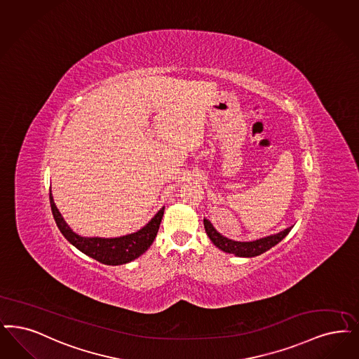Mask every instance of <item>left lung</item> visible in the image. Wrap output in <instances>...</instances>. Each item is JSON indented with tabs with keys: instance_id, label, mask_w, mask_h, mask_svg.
I'll list each match as a JSON object with an SVG mask.
<instances>
[{
	"instance_id": "8db88e82",
	"label": "left lung",
	"mask_w": 359,
	"mask_h": 359,
	"mask_svg": "<svg viewBox=\"0 0 359 359\" xmlns=\"http://www.w3.org/2000/svg\"><path fill=\"white\" fill-rule=\"evenodd\" d=\"M204 229H205L207 235L210 236V239L212 241V243L215 244L216 247H219L222 251L229 252V254H235L238 257L251 258V257H257V255L263 254L264 251L270 250L275 244L279 243L292 227H288L285 231H280L279 233H275V235L267 236V238H262V239L254 241V242H235V241L227 239L226 236L220 235L214 229L211 222L207 219H204Z\"/></svg>"
}]
</instances>
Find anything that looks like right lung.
<instances>
[{
    "label": "right lung",
    "instance_id": "right-lung-1",
    "mask_svg": "<svg viewBox=\"0 0 359 359\" xmlns=\"http://www.w3.org/2000/svg\"><path fill=\"white\" fill-rule=\"evenodd\" d=\"M49 201H50L52 214L56 220L58 230L61 231V233L67 238V241L71 242L76 248H79L88 257L109 266H118V264L128 263L130 260L139 258L142 254H144L155 241L158 227H160V222L164 214V207H163L142 230L135 233H129L126 236L112 238V239L83 238L74 233L69 229V226L65 223V220L58 212L52 194H49Z\"/></svg>",
    "mask_w": 359,
    "mask_h": 359
}]
</instances>
